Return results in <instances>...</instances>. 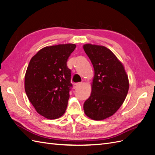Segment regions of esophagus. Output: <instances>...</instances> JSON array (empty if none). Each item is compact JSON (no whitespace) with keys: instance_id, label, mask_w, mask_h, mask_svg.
<instances>
[{"instance_id":"34e87169","label":"esophagus","mask_w":155,"mask_h":155,"mask_svg":"<svg viewBox=\"0 0 155 155\" xmlns=\"http://www.w3.org/2000/svg\"><path fill=\"white\" fill-rule=\"evenodd\" d=\"M81 85V83H76L74 84V88H76L79 87Z\"/></svg>"}]
</instances>
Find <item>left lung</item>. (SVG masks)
Returning a JSON list of instances; mask_svg holds the SVG:
<instances>
[{
    "mask_svg": "<svg viewBox=\"0 0 155 155\" xmlns=\"http://www.w3.org/2000/svg\"><path fill=\"white\" fill-rule=\"evenodd\" d=\"M83 49L94 69L90 97L83 105L85 114L94 120L113 115L127 95L129 79L116 55L103 46L86 44Z\"/></svg>",
    "mask_w": 155,
    "mask_h": 155,
    "instance_id": "obj_1",
    "label": "left lung"
}]
</instances>
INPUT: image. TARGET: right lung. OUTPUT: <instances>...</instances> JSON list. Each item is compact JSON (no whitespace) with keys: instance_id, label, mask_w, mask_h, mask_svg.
I'll use <instances>...</instances> for the list:
<instances>
[{"instance_id":"1","label":"right lung","mask_w":155,"mask_h":155,"mask_svg":"<svg viewBox=\"0 0 155 155\" xmlns=\"http://www.w3.org/2000/svg\"><path fill=\"white\" fill-rule=\"evenodd\" d=\"M74 44L46 46L33 57L25 78L26 95L36 111L54 120L63 115L72 88L67 61Z\"/></svg>"}]
</instances>
